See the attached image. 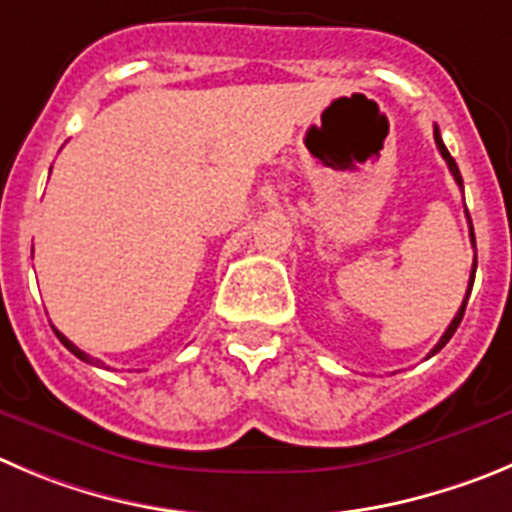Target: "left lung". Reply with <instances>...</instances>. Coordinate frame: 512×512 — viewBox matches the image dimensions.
Masks as SVG:
<instances>
[{
	"label": "left lung",
	"instance_id": "8db88e82",
	"mask_svg": "<svg viewBox=\"0 0 512 512\" xmlns=\"http://www.w3.org/2000/svg\"><path fill=\"white\" fill-rule=\"evenodd\" d=\"M434 143H437V148H439V154H442V159L447 161V166H450V171H452V176H455L457 186H462V176H460V169H457L455 159H452V156H450V151H447V146H444V143H442V136H439V128H434ZM467 219H470V214H467ZM470 224H472V222H470ZM470 237H472V245H475V232H472V227H470ZM475 267H477V255H475V262H472V272H470V285H467V295H465V300H462L460 310H457V315H455V318H452V323H450V326H447V331L442 333V338H439V343H437V346L432 348V353H429V356H434V353H437V351H442V348L447 346V341H450V338L455 336L457 326H460V323H462V315H465V305H467V298H470V293H472V283H475Z\"/></svg>",
	"mask_w": 512,
	"mask_h": 512
}]
</instances>
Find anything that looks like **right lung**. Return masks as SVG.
<instances>
[{"instance_id":"right-lung-1","label":"right lung","mask_w":512,"mask_h":512,"mask_svg":"<svg viewBox=\"0 0 512 512\" xmlns=\"http://www.w3.org/2000/svg\"><path fill=\"white\" fill-rule=\"evenodd\" d=\"M52 331H55V336H57V338H60V343H62V346L68 348V351H70V353H75V356H78V358H80V361H85V364H95V361H93V358H90V356H88V353H85V351H80V348H78V346H75V343H73V341H70V338H65V336H62V333H60V331H57V328H52ZM98 364H100V361H98Z\"/></svg>"}]
</instances>
